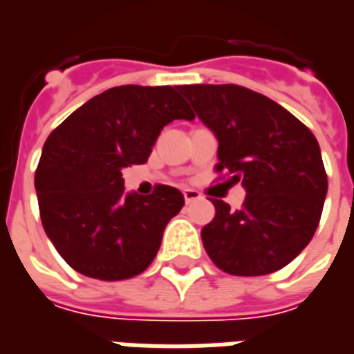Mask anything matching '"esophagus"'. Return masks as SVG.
<instances>
[{"label":"esophagus","mask_w":354,"mask_h":354,"mask_svg":"<svg viewBox=\"0 0 354 354\" xmlns=\"http://www.w3.org/2000/svg\"><path fill=\"white\" fill-rule=\"evenodd\" d=\"M184 199L185 203H193V201L201 199V193L195 189H184Z\"/></svg>","instance_id":"1"}]
</instances>
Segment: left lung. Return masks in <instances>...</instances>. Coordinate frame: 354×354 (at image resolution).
I'll list each match as a JSON object with an SVG mask.
<instances>
[{
    "label": "left lung",
    "mask_w": 354,
    "mask_h": 354,
    "mask_svg": "<svg viewBox=\"0 0 354 354\" xmlns=\"http://www.w3.org/2000/svg\"><path fill=\"white\" fill-rule=\"evenodd\" d=\"M218 138L216 172L243 182L239 210L212 199L214 220L201 237L223 273L260 277L279 271L309 245L319 227L328 178L319 142L288 109L239 85H182Z\"/></svg>",
    "instance_id": "obj_1"
}]
</instances>
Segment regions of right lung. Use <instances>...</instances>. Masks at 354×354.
Wrapping results in <instances>:
<instances>
[{
	"mask_svg": "<svg viewBox=\"0 0 354 354\" xmlns=\"http://www.w3.org/2000/svg\"><path fill=\"white\" fill-rule=\"evenodd\" d=\"M180 87L121 85L96 94L50 132L35 170L43 230L77 273L124 281L146 271L184 207L176 187L124 195L123 169L142 165L162 127L195 113Z\"/></svg>",
	"mask_w": 354,
	"mask_h": 354,
	"instance_id": "right-lung-1",
	"label": "right lung"
}]
</instances>
